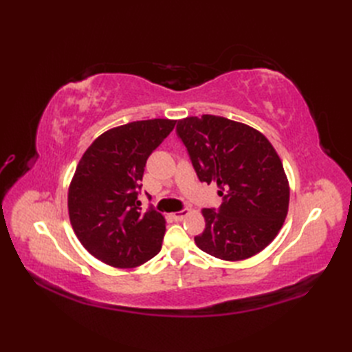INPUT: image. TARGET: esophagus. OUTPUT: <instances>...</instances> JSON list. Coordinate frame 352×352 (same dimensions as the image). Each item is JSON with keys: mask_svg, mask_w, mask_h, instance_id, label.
<instances>
[{"mask_svg": "<svg viewBox=\"0 0 352 352\" xmlns=\"http://www.w3.org/2000/svg\"><path fill=\"white\" fill-rule=\"evenodd\" d=\"M189 214V211L188 210H180V211H176V212H173V219L175 220H177V221H180V220H184L186 216Z\"/></svg>", "mask_w": 352, "mask_h": 352, "instance_id": "34e87169", "label": "esophagus"}]
</instances>
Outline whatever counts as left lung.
I'll return each mask as SVG.
<instances>
[{
    "mask_svg": "<svg viewBox=\"0 0 352 352\" xmlns=\"http://www.w3.org/2000/svg\"><path fill=\"white\" fill-rule=\"evenodd\" d=\"M176 133L198 179L216 182L223 199L219 210H202L206 229L195 236L198 248L228 261L263 251L279 233L289 206L285 170L267 138L211 114L179 120Z\"/></svg>",
    "mask_w": 352,
    "mask_h": 352,
    "instance_id": "8db88e82",
    "label": "left lung"
}]
</instances>
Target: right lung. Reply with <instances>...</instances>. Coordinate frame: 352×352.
<instances>
[{
  "instance_id": "add662e5",
  "label": "right lung",
  "mask_w": 352,
  "mask_h": 352,
  "mask_svg": "<svg viewBox=\"0 0 352 352\" xmlns=\"http://www.w3.org/2000/svg\"><path fill=\"white\" fill-rule=\"evenodd\" d=\"M176 120L153 119L114 127L95 140L69 188V216L89 254L119 269H132L162 250L166 219L141 210L146 160L173 131Z\"/></svg>"
}]
</instances>
